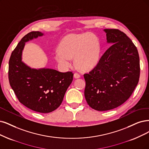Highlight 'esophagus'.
Returning <instances> with one entry per match:
<instances>
[{"mask_svg":"<svg viewBox=\"0 0 149 149\" xmlns=\"http://www.w3.org/2000/svg\"><path fill=\"white\" fill-rule=\"evenodd\" d=\"M74 77L75 79H79V78L80 77V75L78 73H75L74 75Z\"/></svg>","mask_w":149,"mask_h":149,"instance_id":"esophagus-1","label":"esophagus"}]
</instances>
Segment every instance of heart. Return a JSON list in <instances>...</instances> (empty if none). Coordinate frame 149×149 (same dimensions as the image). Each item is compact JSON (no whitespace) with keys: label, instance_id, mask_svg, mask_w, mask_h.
Returning a JSON list of instances; mask_svg holds the SVG:
<instances>
[{"label":"heart","instance_id":"obj_1","mask_svg":"<svg viewBox=\"0 0 149 149\" xmlns=\"http://www.w3.org/2000/svg\"><path fill=\"white\" fill-rule=\"evenodd\" d=\"M100 53V42L94 34H70L60 41L54 58L61 68L68 69L72 66V58L74 57L77 67L86 71L95 67Z\"/></svg>","mask_w":149,"mask_h":149}]
</instances>
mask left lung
<instances>
[{"mask_svg": "<svg viewBox=\"0 0 149 149\" xmlns=\"http://www.w3.org/2000/svg\"><path fill=\"white\" fill-rule=\"evenodd\" d=\"M111 43L96 67L84 74L85 97L88 104L98 111L116 108L127 101L138 84L139 56L136 47L124 32L104 29Z\"/></svg>", "mask_w": 149, "mask_h": 149, "instance_id": "1", "label": "left lung"}]
</instances>
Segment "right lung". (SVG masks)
<instances>
[{
    "label": "right lung",
    "instance_id": "add662e5",
    "mask_svg": "<svg viewBox=\"0 0 149 149\" xmlns=\"http://www.w3.org/2000/svg\"><path fill=\"white\" fill-rule=\"evenodd\" d=\"M43 35L41 32L32 31L22 38L11 54L8 79L21 104L34 111L49 113L62 103L65 91L73 80L74 74L60 72L52 69H32L22 61L25 43Z\"/></svg>",
    "mask_w": 149,
    "mask_h": 149
}]
</instances>
